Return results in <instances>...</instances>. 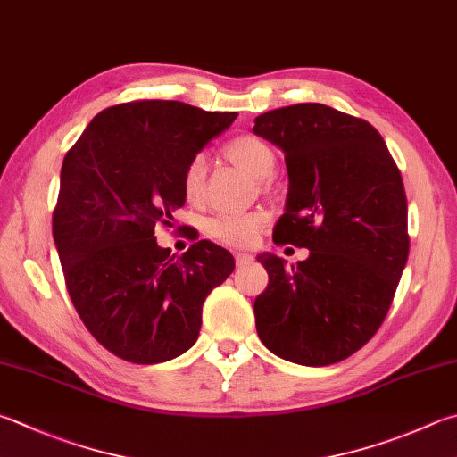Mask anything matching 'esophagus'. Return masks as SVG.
<instances>
[{
    "label": "esophagus",
    "instance_id": "esophagus-1",
    "mask_svg": "<svg viewBox=\"0 0 457 457\" xmlns=\"http://www.w3.org/2000/svg\"><path fill=\"white\" fill-rule=\"evenodd\" d=\"M235 258H237V266H246V264H251L254 261V256L248 254V253H237Z\"/></svg>",
    "mask_w": 457,
    "mask_h": 457
}]
</instances>
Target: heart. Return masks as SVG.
<instances>
[{"label":"heart","mask_w":457,"mask_h":457,"mask_svg":"<svg viewBox=\"0 0 457 457\" xmlns=\"http://www.w3.org/2000/svg\"><path fill=\"white\" fill-rule=\"evenodd\" d=\"M227 157L243 167L256 179H270L277 167V154L269 143L262 141L261 137L254 135H240L230 139L225 147ZM204 177H206V159L203 154H196L183 173V191L188 201L196 203L204 191ZM266 222L264 212H245V214H220L212 219L209 225V232L228 246H251L261 235V228Z\"/></svg>","instance_id":"obj_1"}]
</instances>
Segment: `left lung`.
Here are the masks:
<instances>
[{"instance_id": "1", "label": "left lung", "mask_w": 457, "mask_h": 457, "mask_svg": "<svg viewBox=\"0 0 457 457\" xmlns=\"http://www.w3.org/2000/svg\"><path fill=\"white\" fill-rule=\"evenodd\" d=\"M253 131L277 145L288 170L277 245L308 248L306 261H258L269 287L254 300L258 338L272 354L328 366L380 328L410 253L402 175L382 135L322 103L269 111Z\"/></svg>"}]
</instances>
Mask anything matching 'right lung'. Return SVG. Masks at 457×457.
<instances>
[{
  "mask_svg": "<svg viewBox=\"0 0 457 457\" xmlns=\"http://www.w3.org/2000/svg\"><path fill=\"white\" fill-rule=\"evenodd\" d=\"M237 113L180 101L107 107L62 167L54 240L71 303L93 338L133 364H159L199 338L203 303L235 270L211 240L170 254L154 227L185 204L183 173Z\"/></svg>",
  "mask_w": 457,
  "mask_h": 457,
  "instance_id": "obj_1",
  "label": "right lung"
}]
</instances>
